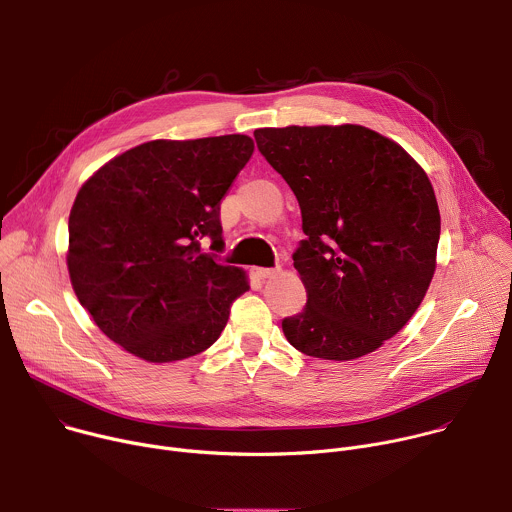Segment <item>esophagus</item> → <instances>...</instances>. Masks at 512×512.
Returning a JSON list of instances; mask_svg holds the SVG:
<instances>
[{
	"label": "esophagus",
	"instance_id": "esophagus-1",
	"mask_svg": "<svg viewBox=\"0 0 512 512\" xmlns=\"http://www.w3.org/2000/svg\"><path fill=\"white\" fill-rule=\"evenodd\" d=\"M279 269H269V267H253V275L257 279H267V277H273Z\"/></svg>",
	"mask_w": 512,
	"mask_h": 512
}]
</instances>
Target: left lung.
<instances>
[{"label":"left lung","instance_id":"left-lung-1","mask_svg":"<svg viewBox=\"0 0 512 512\" xmlns=\"http://www.w3.org/2000/svg\"><path fill=\"white\" fill-rule=\"evenodd\" d=\"M257 148L294 190L306 239L294 253L306 308L281 322L324 360L383 346L415 314L435 271L440 208L423 168L362 125L263 127Z\"/></svg>","mask_w":512,"mask_h":512}]
</instances>
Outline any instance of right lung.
<instances>
[{
	"mask_svg": "<svg viewBox=\"0 0 512 512\" xmlns=\"http://www.w3.org/2000/svg\"><path fill=\"white\" fill-rule=\"evenodd\" d=\"M249 135L154 139L113 158L79 190L68 216V275L101 332L148 362H174L216 342L243 269L223 251L221 200L253 156Z\"/></svg>",
	"mask_w": 512,
	"mask_h": 512,
	"instance_id": "obj_1",
	"label": "right lung"
}]
</instances>
